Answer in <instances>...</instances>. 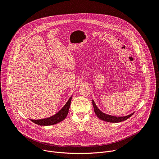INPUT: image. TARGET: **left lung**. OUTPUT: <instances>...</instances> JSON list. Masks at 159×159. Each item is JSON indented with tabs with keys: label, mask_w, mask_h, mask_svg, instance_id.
<instances>
[{
	"label": "left lung",
	"mask_w": 159,
	"mask_h": 159,
	"mask_svg": "<svg viewBox=\"0 0 159 159\" xmlns=\"http://www.w3.org/2000/svg\"><path fill=\"white\" fill-rule=\"evenodd\" d=\"M93 105L94 107V112L96 113V116L101 120L107 121V122H109V123H120L121 122L123 121H125L126 120H128L129 117H131L133 114L134 112L131 114L125 116H111V115H109L107 114H105L103 112H102L96 106L95 102L94 101V100L93 99Z\"/></svg>",
	"instance_id": "8db88e82"
}]
</instances>
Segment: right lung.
<instances>
[{"label":"right lung","instance_id":"right-lung-1","mask_svg":"<svg viewBox=\"0 0 159 159\" xmlns=\"http://www.w3.org/2000/svg\"><path fill=\"white\" fill-rule=\"evenodd\" d=\"M72 98V96H71L69 98V99L68 100V101L66 102L64 106L53 116L41 120H30L32 122L41 126H50L61 122V121L65 120V118L68 115V112H69V110Z\"/></svg>","mask_w":159,"mask_h":159}]
</instances>
